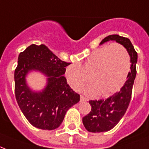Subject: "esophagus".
I'll use <instances>...</instances> for the list:
<instances>
[{"mask_svg": "<svg viewBox=\"0 0 149 149\" xmlns=\"http://www.w3.org/2000/svg\"><path fill=\"white\" fill-rule=\"evenodd\" d=\"M80 99H81V101H88V99H86L85 97H84L83 95H81Z\"/></svg>", "mask_w": 149, "mask_h": 149, "instance_id": "34e87169", "label": "esophagus"}]
</instances>
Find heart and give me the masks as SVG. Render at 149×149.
Wrapping results in <instances>:
<instances>
[{
	"label": "heart",
	"mask_w": 149,
	"mask_h": 149,
	"mask_svg": "<svg viewBox=\"0 0 149 149\" xmlns=\"http://www.w3.org/2000/svg\"><path fill=\"white\" fill-rule=\"evenodd\" d=\"M131 68V58L127 49L120 43L103 46L88 56L81 66L69 65L66 77L69 85L78 90L91 80L94 85L85 88V93L107 96L116 93L125 82Z\"/></svg>",
	"instance_id": "1"
}]
</instances>
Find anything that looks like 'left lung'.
<instances>
[{
	"instance_id": "1",
	"label": "left lung",
	"mask_w": 149,
	"mask_h": 149,
	"mask_svg": "<svg viewBox=\"0 0 149 149\" xmlns=\"http://www.w3.org/2000/svg\"><path fill=\"white\" fill-rule=\"evenodd\" d=\"M109 40H114L123 45L128 51L131 56V71L127 75L126 82L119 92L105 100L89 101L92 109L89 113L83 117L82 122L86 130L93 133L111 130L124 116L131 101L132 88L137 73L138 54L130 40L119 35H110L104 38L100 44H103Z\"/></svg>"
}]
</instances>
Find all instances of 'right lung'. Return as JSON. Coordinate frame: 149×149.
Wrapping results in <instances>:
<instances>
[{
  "label": "right lung",
  "instance_id": "add662e5",
  "mask_svg": "<svg viewBox=\"0 0 149 149\" xmlns=\"http://www.w3.org/2000/svg\"><path fill=\"white\" fill-rule=\"evenodd\" d=\"M67 63L59 59L45 45H30L20 53L15 71V93L21 110L33 126L54 130L64 120L66 112L80 100V95L68 85L64 74ZM37 70L47 77V86L34 92L27 85L25 77Z\"/></svg>",
  "mask_w": 149,
  "mask_h": 149
}]
</instances>
